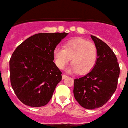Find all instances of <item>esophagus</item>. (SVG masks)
I'll use <instances>...</instances> for the list:
<instances>
[{
  "label": "esophagus",
  "mask_w": 128,
  "mask_h": 128,
  "mask_svg": "<svg viewBox=\"0 0 128 128\" xmlns=\"http://www.w3.org/2000/svg\"><path fill=\"white\" fill-rule=\"evenodd\" d=\"M66 77H67V76H66V75H65V74H62V79H64L65 78H66Z\"/></svg>",
  "instance_id": "obj_1"
}]
</instances>
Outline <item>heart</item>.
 Returning <instances> with one entry per match:
<instances>
[{"label":"heart","instance_id":"heart-1","mask_svg":"<svg viewBox=\"0 0 128 128\" xmlns=\"http://www.w3.org/2000/svg\"><path fill=\"white\" fill-rule=\"evenodd\" d=\"M64 48L56 47L53 51L56 65L64 69L72 58V65L69 72H78L84 75L92 70L98 59V50L95 44L82 38H76L66 42Z\"/></svg>","mask_w":128,"mask_h":128}]
</instances>
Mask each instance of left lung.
<instances>
[{
    "mask_svg": "<svg viewBox=\"0 0 128 128\" xmlns=\"http://www.w3.org/2000/svg\"><path fill=\"white\" fill-rule=\"evenodd\" d=\"M90 37L97 48V62L88 74L74 79V94L80 106L94 109L102 107L115 92L120 67L112 49L97 37Z\"/></svg>",
    "mask_w": 128,
    "mask_h": 128,
    "instance_id": "1",
    "label": "left lung"
}]
</instances>
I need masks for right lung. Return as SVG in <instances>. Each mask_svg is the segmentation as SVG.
I'll return each instance as SVG.
<instances>
[{"instance_id": "right-lung-1", "label": "right lung", "mask_w": 128, "mask_h": 128, "mask_svg": "<svg viewBox=\"0 0 128 128\" xmlns=\"http://www.w3.org/2000/svg\"><path fill=\"white\" fill-rule=\"evenodd\" d=\"M68 33H39L21 43L10 60V82L15 94L24 105L48 104L62 72L56 66L53 51Z\"/></svg>"}]
</instances>
